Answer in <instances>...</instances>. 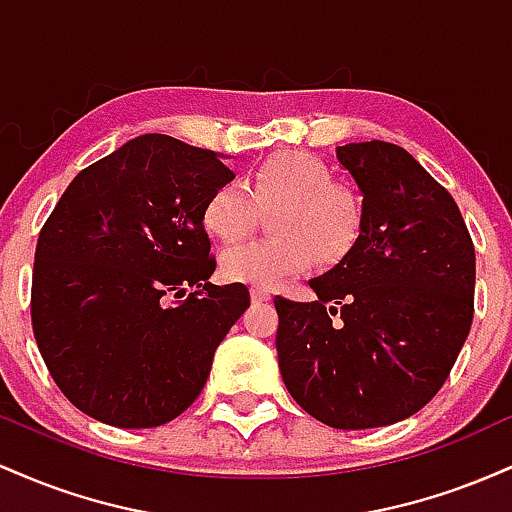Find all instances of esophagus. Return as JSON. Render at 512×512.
Segmentation results:
<instances>
[{"instance_id": "esophagus-1", "label": "esophagus", "mask_w": 512, "mask_h": 512, "mask_svg": "<svg viewBox=\"0 0 512 512\" xmlns=\"http://www.w3.org/2000/svg\"><path fill=\"white\" fill-rule=\"evenodd\" d=\"M250 298H252V303H264V301H269V291H264V289H250Z\"/></svg>"}]
</instances>
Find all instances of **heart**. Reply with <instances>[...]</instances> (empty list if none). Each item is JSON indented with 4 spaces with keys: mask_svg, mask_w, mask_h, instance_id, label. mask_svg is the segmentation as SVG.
Segmentation results:
<instances>
[{
    "mask_svg": "<svg viewBox=\"0 0 512 512\" xmlns=\"http://www.w3.org/2000/svg\"><path fill=\"white\" fill-rule=\"evenodd\" d=\"M248 189L226 182L207 197L204 228L221 243H238L255 228L257 209L271 211L276 238L240 245L221 257L223 279L272 289L291 276L334 264L354 248L363 209L349 187L334 182L325 161L305 151H276L250 170Z\"/></svg>",
    "mask_w": 512,
    "mask_h": 512,
    "instance_id": "heart-1",
    "label": "heart"
}]
</instances>
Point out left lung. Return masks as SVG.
<instances>
[{"instance_id":"obj_1","label":"left lung","mask_w":512,"mask_h":512,"mask_svg":"<svg viewBox=\"0 0 512 512\" xmlns=\"http://www.w3.org/2000/svg\"><path fill=\"white\" fill-rule=\"evenodd\" d=\"M363 202L358 238L310 279L317 301L276 296L286 390L342 431L390 426L431 402L474 315V245L455 199L402 146H337ZM340 320L331 322V315Z\"/></svg>"}]
</instances>
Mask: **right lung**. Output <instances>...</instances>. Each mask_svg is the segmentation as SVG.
Wrapping results in <instances>:
<instances>
[{
  "label": "right lung",
  "mask_w": 512,
  "mask_h": 512,
  "mask_svg": "<svg viewBox=\"0 0 512 512\" xmlns=\"http://www.w3.org/2000/svg\"><path fill=\"white\" fill-rule=\"evenodd\" d=\"M223 158L168 134L129 139L69 182L40 231L35 342L64 397L96 421L154 428L180 416L250 308L248 286L209 281L202 209L233 180Z\"/></svg>",
  "instance_id": "1"
}]
</instances>
